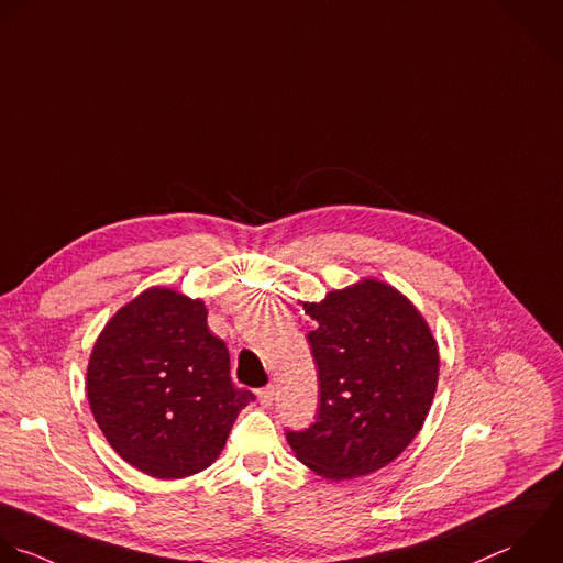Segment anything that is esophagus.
<instances>
[{
	"instance_id": "1",
	"label": "esophagus",
	"mask_w": 563,
	"mask_h": 563,
	"mask_svg": "<svg viewBox=\"0 0 563 563\" xmlns=\"http://www.w3.org/2000/svg\"><path fill=\"white\" fill-rule=\"evenodd\" d=\"M256 395H258V401H261L263 406H269L272 399H274V386H272V384H269V386H263V388L256 390Z\"/></svg>"
}]
</instances>
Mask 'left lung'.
Here are the masks:
<instances>
[{"instance_id":"obj_1","label":"left lung","mask_w":563,"mask_h":563,"mask_svg":"<svg viewBox=\"0 0 563 563\" xmlns=\"http://www.w3.org/2000/svg\"><path fill=\"white\" fill-rule=\"evenodd\" d=\"M320 406L305 430H287L298 461L329 481L373 474L419 434L439 382L437 342L397 289L364 280L305 302Z\"/></svg>"}]
</instances>
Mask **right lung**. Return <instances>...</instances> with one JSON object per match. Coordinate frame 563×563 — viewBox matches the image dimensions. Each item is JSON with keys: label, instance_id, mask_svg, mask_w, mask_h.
Wrapping results in <instances>:
<instances>
[{"label": "right lung", "instance_id": "1", "mask_svg": "<svg viewBox=\"0 0 563 563\" xmlns=\"http://www.w3.org/2000/svg\"><path fill=\"white\" fill-rule=\"evenodd\" d=\"M206 307L153 287L122 307L87 366L91 415L109 445L153 478H186L221 454L254 401L230 377V353Z\"/></svg>", "mask_w": 563, "mask_h": 563}]
</instances>
